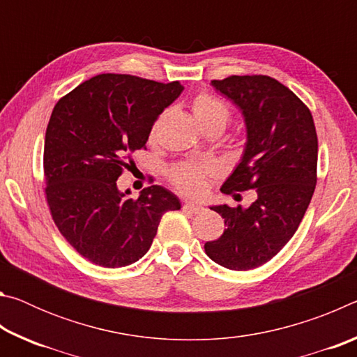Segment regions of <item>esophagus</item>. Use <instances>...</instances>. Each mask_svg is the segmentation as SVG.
Segmentation results:
<instances>
[{
    "instance_id": "34e87169",
    "label": "esophagus",
    "mask_w": 357,
    "mask_h": 357,
    "mask_svg": "<svg viewBox=\"0 0 357 357\" xmlns=\"http://www.w3.org/2000/svg\"><path fill=\"white\" fill-rule=\"evenodd\" d=\"M184 209L190 211V213H193V214L203 213V211H204V208L202 206V204H198V203H193V202H185V203H184Z\"/></svg>"
}]
</instances>
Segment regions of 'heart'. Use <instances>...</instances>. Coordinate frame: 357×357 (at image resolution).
Wrapping results in <instances>:
<instances>
[{"mask_svg": "<svg viewBox=\"0 0 357 357\" xmlns=\"http://www.w3.org/2000/svg\"><path fill=\"white\" fill-rule=\"evenodd\" d=\"M192 113L195 116L200 128L206 132L209 129H225L231 112L228 105L220 99L214 98L208 93L198 94L192 102ZM157 130V124H154L151 130V137H154ZM213 167L206 164H192V162H183V164L174 165L170 170V181L178 190L187 195H198L204 190L208 184V178L213 174Z\"/></svg>", "mask_w": 357, "mask_h": 357, "instance_id": "b5f03b06", "label": "heart"}]
</instances>
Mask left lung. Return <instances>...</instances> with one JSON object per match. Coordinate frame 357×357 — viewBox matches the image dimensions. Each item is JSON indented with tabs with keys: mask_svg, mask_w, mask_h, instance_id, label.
<instances>
[{
	"mask_svg": "<svg viewBox=\"0 0 357 357\" xmlns=\"http://www.w3.org/2000/svg\"><path fill=\"white\" fill-rule=\"evenodd\" d=\"M213 86L243 112V159L223 183L234 195L257 190L249 208L211 206L225 231L204 244L206 255L233 271H249L274 258L298 229L317 185L318 138L312 113L285 84L268 75H231Z\"/></svg>",
	"mask_w": 357,
	"mask_h": 357,
	"instance_id": "left-lung-1",
	"label": "left lung"
}]
</instances>
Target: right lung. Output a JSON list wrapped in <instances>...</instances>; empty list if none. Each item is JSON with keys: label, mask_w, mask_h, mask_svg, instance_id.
Listing matches in <instances>:
<instances>
[{"label": "right lung", "mask_w": 357, "mask_h": 357, "mask_svg": "<svg viewBox=\"0 0 357 357\" xmlns=\"http://www.w3.org/2000/svg\"><path fill=\"white\" fill-rule=\"evenodd\" d=\"M183 89L179 82L100 74L53 108L44 144L47 203L59 233L88 261L104 268L138 261L162 215L181 209L165 187H146L134 200L116 181Z\"/></svg>", "instance_id": "obj_1"}]
</instances>
